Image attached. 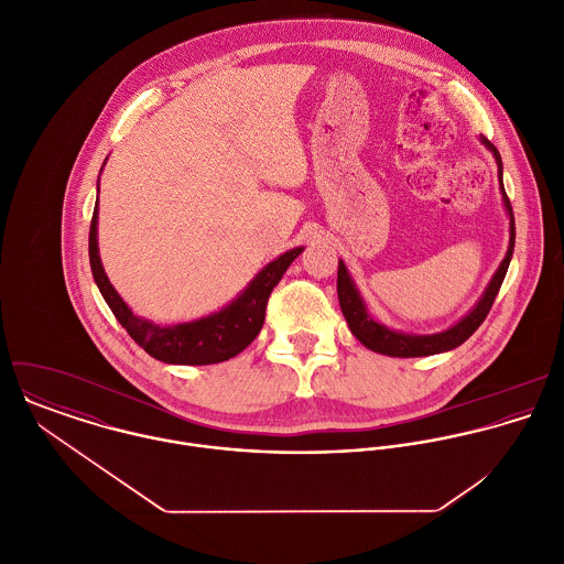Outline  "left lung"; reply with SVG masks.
I'll return each instance as SVG.
<instances>
[{
	"instance_id": "1",
	"label": "left lung",
	"mask_w": 564,
	"mask_h": 564,
	"mask_svg": "<svg viewBox=\"0 0 564 564\" xmlns=\"http://www.w3.org/2000/svg\"><path fill=\"white\" fill-rule=\"evenodd\" d=\"M480 141L492 152L497 166H499V191H501V197H503L506 213L510 217V242H508V251H506L499 269L490 278V282H488L480 302L474 306V311L469 315H465L456 325H452L449 329L438 332V334H405V332H395V329L376 322L367 313V306H365V302H362L347 267H345V262L338 260L336 291H338V304H340L343 317L349 325L351 334L365 347H369L371 351L393 356V358H419V356H432V354L449 351V349H456L458 345H463L486 319V315H488V311H490V306H492V302L499 293V286L506 278V271H508V264H510V258H512V251H514V217H512V206H510V199H508V195L503 191V182H501V169H503L501 156L488 139L480 137Z\"/></svg>"
}]
</instances>
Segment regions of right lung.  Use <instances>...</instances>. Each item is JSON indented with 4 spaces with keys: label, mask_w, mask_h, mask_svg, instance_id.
I'll use <instances>...</instances> for the list:
<instances>
[{
    "label": "right lung",
    "mask_w": 564,
    "mask_h": 564,
    "mask_svg": "<svg viewBox=\"0 0 564 564\" xmlns=\"http://www.w3.org/2000/svg\"><path fill=\"white\" fill-rule=\"evenodd\" d=\"M304 247L289 249L269 262L242 291L241 295L208 317L177 325H156L137 317L110 284L97 249V204L88 232V260L95 284L108 308L128 334L156 360L166 365H215L235 358L258 336L273 286L282 280L291 262Z\"/></svg>",
    "instance_id": "add662e5"
}]
</instances>
